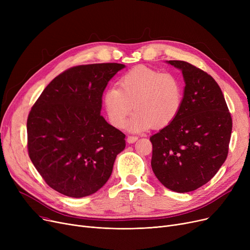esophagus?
Segmentation results:
<instances>
[{
	"instance_id": "esophagus-1",
	"label": "esophagus",
	"mask_w": 250,
	"mask_h": 250,
	"mask_svg": "<svg viewBox=\"0 0 250 250\" xmlns=\"http://www.w3.org/2000/svg\"><path fill=\"white\" fill-rule=\"evenodd\" d=\"M137 140H138V137H137V136H128L127 139H126L127 143H129V144L135 143Z\"/></svg>"
}]
</instances>
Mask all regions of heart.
Wrapping results in <instances>:
<instances>
[{
    "mask_svg": "<svg viewBox=\"0 0 250 250\" xmlns=\"http://www.w3.org/2000/svg\"><path fill=\"white\" fill-rule=\"evenodd\" d=\"M103 93L102 102L109 122L123 127L126 117L127 127L133 132L171 124L178 115L183 101V88L179 78L151 68L136 67L124 74L117 82Z\"/></svg>",
    "mask_w": 250,
    "mask_h": 250,
    "instance_id": "heart-1",
    "label": "heart"
}]
</instances>
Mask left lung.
<instances>
[{"mask_svg": "<svg viewBox=\"0 0 250 250\" xmlns=\"http://www.w3.org/2000/svg\"><path fill=\"white\" fill-rule=\"evenodd\" d=\"M168 63L182 71L185 95L175 120L150 138L151 165L165 188L188 192L211 180L225 162L232 117L211 75L183 61Z\"/></svg>", "mask_w": 250, "mask_h": 250, "instance_id": "obj_1", "label": "left lung"}]
</instances>
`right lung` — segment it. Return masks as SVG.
I'll return each mask as SVG.
<instances>
[{"label":"right lung","instance_id":"1","mask_svg":"<svg viewBox=\"0 0 250 250\" xmlns=\"http://www.w3.org/2000/svg\"><path fill=\"white\" fill-rule=\"evenodd\" d=\"M125 64H81L57 76L28 114V155L46 185L71 198L100 189L125 135L101 115L102 94Z\"/></svg>","mask_w":250,"mask_h":250}]
</instances>
